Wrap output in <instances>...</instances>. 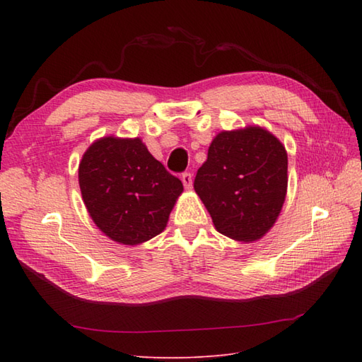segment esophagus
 Listing matches in <instances>:
<instances>
[{"mask_svg": "<svg viewBox=\"0 0 362 362\" xmlns=\"http://www.w3.org/2000/svg\"><path fill=\"white\" fill-rule=\"evenodd\" d=\"M180 179H182L183 187H185L187 189H191V188H193V177H191V174H189V173L182 174Z\"/></svg>", "mask_w": 362, "mask_h": 362, "instance_id": "1", "label": "esophagus"}]
</instances>
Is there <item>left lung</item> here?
Returning <instances> with one entry per match:
<instances>
[{
    "label": "left lung",
    "instance_id": "obj_1",
    "mask_svg": "<svg viewBox=\"0 0 362 362\" xmlns=\"http://www.w3.org/2000/svg\"><path fill=\"white\" fill-rule=\"evenodd\" d=\"M194 189L219 233L258 241L274 227L286 199V149L264 127L222 130L199 168Z\"/></svg>",
    "mask_w": 362,
    "mask_h": 362
}]
</instances>
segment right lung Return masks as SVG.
<instances>
[{"label": "right lung", "mask_w": 362, "mask_h": 362, "mask_svg": "<svg viewBox=\"0 0 362 362\" xmlns=\"http://www.w3.org/2000/svg\"><path fill=\"white\" fill-rule=\"evenodd\" d=\"M83 204L96 227L112 241L138 245L166 228L182 182L169 174L141 138L103 136L79 163Z\"/></svg>", "instance_id": "1"}]
</instances>
